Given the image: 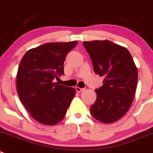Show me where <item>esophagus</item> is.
I'll return each instance as SVG.
<instances>
[{
  "label": "esophagus",
  "instance_id": "34e87169",
  "mask_svg": "<svg viewBox=\"0 0 153 153\" xmlns=\"http://www.w3.org/2000/svg\"><path fill=\"white\" fill-rule=\"evenodd\" d=\"M76 91H77V92H81V91H84V88H79V87L76 86Z\"/></svg>",
  "mask_w": 153,
  "mask_h": 153
}]
</instances>
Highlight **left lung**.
<instances>
[{
  "label": "left lung",
  "mask_w": 153,
  "mask_h": 153,
  "mask_svg": "<svg viewBox=\"0 0 153 153\" xmlns=\"http://www.w3.org/2000/svg\"><path fill=\"white\" fill-rule=\"evenodd\" d=\"M94 71L104 76V85L95 90L97 99L91 107L93 117L103 123H113L130 108L137 84V69L126 47L109 40L83 42Z\"/></svg>",
  "instance_id": "1"
}]
</instances>
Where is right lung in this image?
I'll return each mask as SVG.
<instances>
[{
  "instance_id": "1",
  "label": "right lung",
  "mask_w": 153,
  "mask_h": 153,
  "mask_svg": "<svg viewBox=\"0 0 153 153\" xmlns=\"http://www.w3.org/2000/svg\"><path fill=\"white\" fill-rule=\"evenodd\" d=\"M78 42L48 43L30 49L20 62L16 76L19 97L36 121L53 126L65 116L76 90L54 82L64 74V62Z\"/></svg>"
}]
</instances>
